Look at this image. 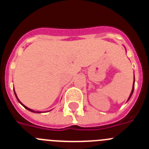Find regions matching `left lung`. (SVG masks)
Returning <instances> with one entry per match:
<instances>
[{
    "mask_svg": "<svg viewBox=\"0 0 149 149\" xmlns=\"http://www.w3.org/2000/svg\"><path fill=\"white\" fill-rule=\"evenodd\" d=\"M134 82H135V78L134 79V84H133V87H132V90H131V94H130V96H129V98H128V99H127V101H128V100L130 99V98H131V95H132L133 93H134Z\"/></svg>",
    "mask_w": 149,
    "mask_h": 149,
    "instance_id": "left-lung-1",
    "label": "left lung"
}]
</instances>
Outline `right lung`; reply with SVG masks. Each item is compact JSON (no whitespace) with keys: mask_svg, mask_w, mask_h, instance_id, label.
Segmentation results:
<instances>
[{"mask_svg":"<svg viewBox=\"0 0 149 149\" xmlns=\"http://www.w3.org/2000/svg\"><path fill=\"white\" fill-rule=\"evenodd\" d=\"M14 93H15V97H16V98H17V100H18V102H19V103H20L21 104H22V106H23L24 107V108H26V109H27V110H28L29 111H30V112H33V113H42V112H40V111H34L33 110H31V109L28 108V107H26L25 105H24L23 104H22V102H21V101H19V99H18V97H17V95H16V93H15V90H14Z\"/></svg>","mask_w":149,"mask_h":149,"instance_id":"right-lung-1","label":"right lung"}]
</instances>
